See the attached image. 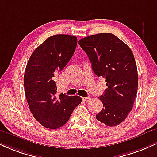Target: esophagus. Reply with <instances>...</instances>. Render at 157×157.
<instances>
[{"mask_svg":"<svg viewBox=\"0 0 157 157\" xmlns=\"http://www.w3.org/2000/svg\"><path fill=\"white\" fill-rule=\"evenodd\" d=\"M82 100H83L84 101H88L90 100V97H82Z\"/></svg>","mask_w":157,"mask_h":157,"instance_id":"esophagus-1","label":"esophagus"}]
</instances>
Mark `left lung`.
Returning <instances> with one entry per match:
<instances>
[{
  "instance_id": "obj_1",
  "label": "left lung",
  "mask_w": 157,
  "mask_h": 157,
  "mask_svg": "<svg viewBox=\"0 0 157 157\" xmlns=\"http://www.w3.org/2000/svg\"><path fill=\"white\" fill-rule=\"evenodd\" d=\"M92 69L106 79L107 89L99 99L103 108L96 118L109 126L118 125L132 110L137 92L138 74L131 49L113 33H98L79 41Z\"/></svg>"
}]
</instances>
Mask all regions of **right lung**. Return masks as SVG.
Listing matches in <instances>:
<instances>
[{
    "instance_id": "obj_1",
    "label": "right lung",
    "mask_w": 157,
    "mask_h": 157,
    "mask_svg": "<svg viewBox=\"0 0 157 157\" xmlns=\"http://www.w3.org/2000/svg\"><path fill=\"white\" fill-rule=\"evenodd\" d=\"M75 36L58 34L47 39L30 57L24 75V88L30 110L38 122L51 129L67 124L82 99L61 93L56 96L55 76L72 57Z\"/></svg>"
}]
</instances>
